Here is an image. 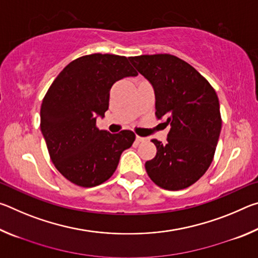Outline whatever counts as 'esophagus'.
<instances>
[{"label": "esophagus", "instance_id": "obj_1", "mask_svg": "<svg viewBox=\"0 0 258 258\" xmlns=\"http://www.w3.org/2000/svg\"><path fill=\"white\" fill-rule=\"evenodd\" d=\"M135 141H137V142H145L146 138H142V137H139V135H137V137H135Z\"/></svg>", "mask_w": 258, "mask_h": 258}]
</instances>
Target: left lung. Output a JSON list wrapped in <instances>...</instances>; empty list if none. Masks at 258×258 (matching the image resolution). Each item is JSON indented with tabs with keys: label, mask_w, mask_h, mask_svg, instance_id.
<instances>
[{
	"label": "left lung",
	"mask_w": 258,
	"mask_h": 258,
	"mask_svg": "<svg viewBox=\"0 0 258 258\" xmlns=\"http://www.w3.org/2000/svg\"><path fill=\"white\" fill-rule=\"evenodd\" d=\"M128 59L154 87L157 118L171 126L165 145L152 140L157 154L146 163V171L163 189H185L213 161L222 128L217 94L206 78L175 55Z\"/></svg>",
	"instance_id": "obj_1"
}]
</instances>
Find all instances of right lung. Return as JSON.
<instances>
[{
	"instance_id": "1",
	"label": "right lung",
	"mask_w": 258,
	"mask_h": 258,
	"mask_svg": "<svg viewBox=\"0 0 258 258\" xmlns=\"http://www.w3.org/2000/svg\"><path fill=\"white\" fill-rule=\"evenodd\" d=\"M137 75L126 56L94 53L72 61L51 84L41 106V131L52 163L67 180L95 186L116 171L135 134L99 130L97 119L108 110L113 83Z\"/></svg>"
}]
</instances>
